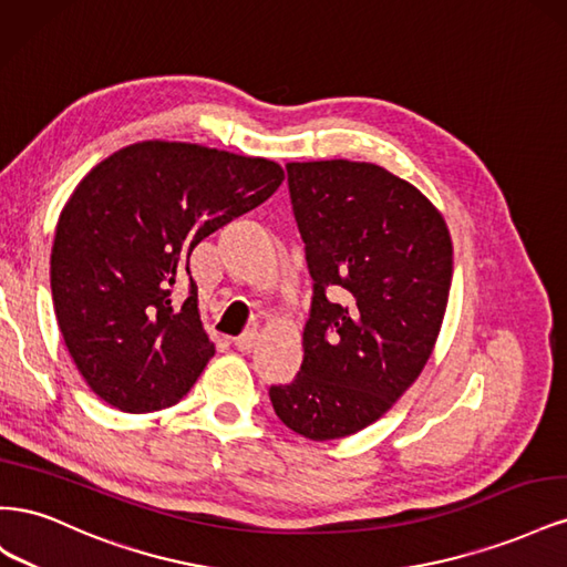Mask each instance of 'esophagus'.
I'll return each instance as SVG.
<instances>
[{"instance_id": "1", "label": "esophagus", "mask_w": 567, "mask_h": 567, "mask_svg": "<svg viewBox=\"0 0 567 567\" xmlns=\"http://www.w3.org/2000/svg\"><path fill=\"white\" fill-rule=\"evenodd\" d=\"M255 338H257V331H246V333H241L238 338H234V348L238 350V352H248L252 346H255Z\"/></svg>"}]
</instances>
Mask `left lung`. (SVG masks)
Instances as JSON below:
<instances>
[{"label": "left lung", "mask_w": 567, "mask_h": 567, "mask_svg": "<svg viewBox=\"0 0 567 567\" xmlns=\"http://www.w3.org/2000/svg\"><path fill=\"white\" fill-rule=\"evenodd\" d=\"M315 279L293 383L269 400L290 431L340 440L379 421L433 354L452 286V236L414 184L373 163H288Z\"/></svg>", "instance_id": "left-lung-1"}]
</instances>
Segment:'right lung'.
<instances>
[{"label":"right lung","mask_w":567,"mask_h":567,"mask_svg":"<svg viewBox=\"0 0 567 567\" xmlns=\"http://www.w3.org/2000/svg\"><path fill=\"white\" fill-rule=\"evenodd\" d=\"M284 182L274 161L186 142H140L92 167L63 205L51 248L54 312L78 371L106 404H177L215 354L192 252ZM189 281V298L172 302Z\"/></svg>","instance_id":"add662e5"}]
</instances>
